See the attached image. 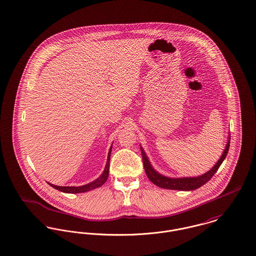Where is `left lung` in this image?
<instances>
[{
	"mask_svg": "<svg viewBox=\"0 0 256 256\" xmlns=\"http://www.w3.org/2000/svg\"><path fill=\"white\" fill-rule=\"evenodd\" d=\"M230 147V136L229 140L227 142V145L223 151L222 156L218 160L214 166L206 172L202 176L196 177H181V178H170V177L164 176L157 172L153 166H151L148 158L146 156L144 150L142 147H140L141 150V155H142V160H143V164H144V170L147 174L148 178L158 187L164 188V189H170V190H180V191H191V190H196L206 184L208 181L210 180V178L214 176L217 170L219 168L220 164L224 160V158L227 156L228 151Z\"/></svg>",
	"mask_w": 256,
	"mask_h": 256,
	"instance_id": "1",
	"label": "left lung"
}]
</instances>
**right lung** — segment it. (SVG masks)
Here are the masks:
<instances>
[{"label":"right lung","instance_id":"right-lung-1","mask_svg":"<svg viewBox=\"0 0 256 256\" xmlns=\"http://www.w3.org/2000/svg\"><path fill=\"white\" fill-rule=\"evenodd\" d=\"M111 150H112V146L109 150V153H108V158H107V162H106V166H105V170L103 172V174L100 176L96 179L94 181L88 183V184H86V185H82V186H78V187H69V186H56V185H54V184H50L48 183L52 187H54V189L61 191V192H64V193H69V194H78V193H84V192H88V191H92L94 189H96L100 186H102L106 181H107V178L109 176V164H110V156H111Z\"/></svg>","mask_w":256,"mask_h":256}]
</instances>
